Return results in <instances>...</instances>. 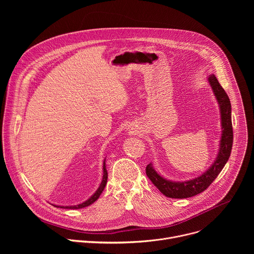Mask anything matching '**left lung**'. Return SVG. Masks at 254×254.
<instances>
[{
  "label": "left lung",
  "mask_w": 254,
  "mask_h": 254,
  "mask_svg": "<svg viewBox=\"0 0 254 254\" xmlns=\"http://www.w3.org/2000/svg\"><path fill=\"white\" fill-rule=\"evenodd\" d=\"M208 82L212 88L215 98L219 104L220 119H221V137L219 140L218 154L212 165L200 176L190 179L188 181H172L161 176L153 164L147 166L146 173L152 183L160 190V192L169 198L185 199L193 197L205 191L210 184L219 175L224 166L226 165L232 150L233 130L231 121V103L225 90L217 80L214 74L208 76Z\"/></svg>",
  "instance_id": "1"
}]
</instances>
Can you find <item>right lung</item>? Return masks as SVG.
<instances>
[{
    "label": "right lung",
    "mask_w": 254,
    "mask_h": 254,
    "mask_svg": "<svg viewBox=\"0 0 254 254\" xmlns=\"http://www.w3.org/2000/svg\"><path fill=\"white\" fill-rule=\"evenodd\" d=\"M102 170H103V176H102V180H101V183L99 185V187L97 188V190L94 192V194L92 196H90L86 201H84L83 203L81 204H78V205H73V206H60V205H53L54 207H57V208H64V209H81V208H84V207H87L89 205H91L92 203H94L100 196V194L102 193V191L104 190V187L106 185V182H107V171H106V166H105V159L103 160V167H102Z\"/></svg>",
    "instance_id": "obj_1"
}]
</instances>
